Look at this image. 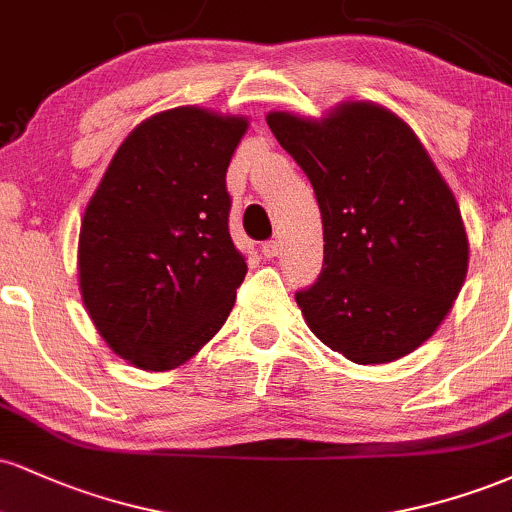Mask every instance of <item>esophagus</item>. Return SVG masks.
Segmentation results:
<instances>
[{"label": "esophagus", "mask_w": 512, "mask_h": 512, "mask_svg": "<svg viewBox=\"0 0 512 512\" xmlns=\"http://www.w3.org/2000/svg\"><path fill=\"white\" fill-rule=\"evenodd\" d=\"M262 255L267 257V260H274V257L281 255V243H276V240H267V243L262 245Z\"/></svg>", "instance_id": "obj_1"}]
</instances>
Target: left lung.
<instances>
[{
	"mask_svg": "<svg viewBox=\"0 0 512 512\" xmlns=\"http://www.w3.org/2000/svg\"><path fill=\"white\" fill-rule=\"evenodd\" d=\"M267 125L320 204L325 262L296 293L310 330L361 366L419 349L450 313L469 262L460 207L419 137L368 101L320 120L269 113Z\"/></svg>",
	"mask_w": 512,
	"mask_h": 512,
	"instance_id": "obj_1",
	"label": "left lung"
}]
</instances>
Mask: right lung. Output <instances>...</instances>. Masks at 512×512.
<instances>
[{"label": "right lung", "mask_w": 512, "mask_h": 512, "mask_svg": "<svg viewBox=\"0 0 512 512\" xmlns=\"http://www.w3.org/2000/svg\"><path fill=\"white\" fill-rule=\"evenodd\" d=\"M248 120L197 105L120 144L79 231V289L105 344L173 370L221 330L248 264L228 233L226 170Z\"/></svg>", "instance_id": "obj_1"}]
</instances>
